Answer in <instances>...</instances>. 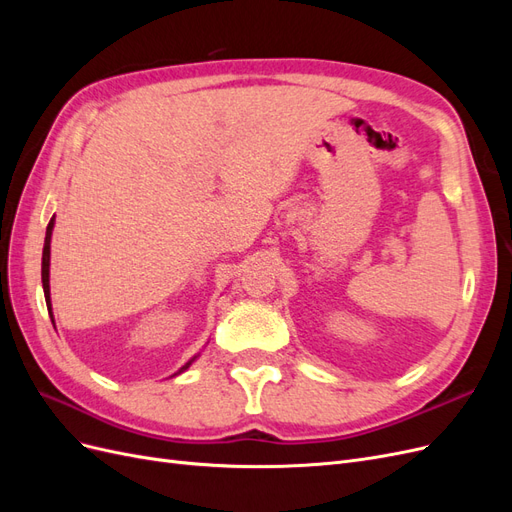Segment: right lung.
I'll list each match as a JSON object with an SVG mask.
<instances>
[{
  "mask_svg": "<svg viewBox=\"0 0 512 512\" xmlns=\"http://www.w3.org/2000/svg\"><path fill=\"white\" fill-rule=\"evenodd\" d=\"M53 226H55V215L51 218L49 226H46V237H44V250H42V288H44V299H46V307L51 309V286H49V265H51V235H53ZM51 314V320H53V312ZM196 361V356H192V359L185 363L177 374H181V371L188 369L192 363ZM175 374V376H177Z\"/></svg>",
  "mask_w": 512,
  "mask_h": 512,
  "instance_id": "obj_1",
  "label": "right lung"
}]
</instances>
